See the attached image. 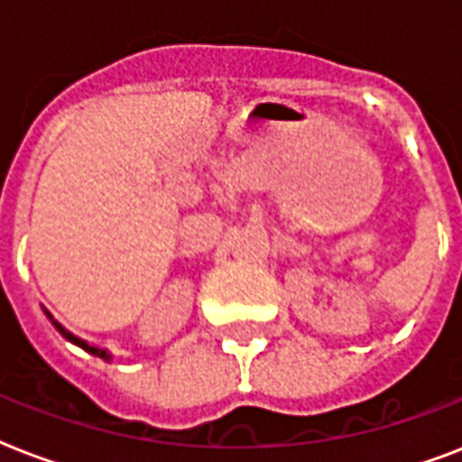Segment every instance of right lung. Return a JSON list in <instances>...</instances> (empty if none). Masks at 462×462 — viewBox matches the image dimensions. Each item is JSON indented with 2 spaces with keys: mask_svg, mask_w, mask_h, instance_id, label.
I'll return each instance as SVG.
<instances>
[{
  "mask_svg": "<svg viewBox=\"0 0 462 462\" xmlns=\"http://www.w3.org/2000/svg\"><path fill=\"white\" fill-rule=\"evenodd\" d=\"M45 314H47V319H50V321L54 323V328L60 330L61 336L67 337L69 343L79 345V347H83V350H86V352H90V355H96V357L105 359V362H110V359H112V355H110V352H107V350H103V347H96V345H88V343H86V340H81V337H76L74 333H69V330L64 328V326H61L60 321H54V319H52V314H50V311H45Z\"/></svg>",
  "mask_w": 462,
  "mask_h": 462,
  "instance_id": "add662e5",
  "label": "right lung"
}]
</instances>
